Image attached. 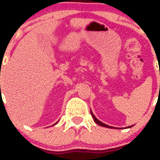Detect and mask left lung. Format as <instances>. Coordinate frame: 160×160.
Instances as JSON below:
<instances>
[{
	"mask_svg": "<svg viewBox=\"0 0 160 160\" xmlns=\"http://www.w3.org/2000/svg\"><path fill=\"white\" fill-rule=\"evenodd\" d=\"M90 114H91V115H92V117H93V120H94V122H96V123L98 124V125H101V126H103V127H106V128H114V127H112V126H109V125H106V124L102 123V122H100V121L98 120V119L97 118L95 117L94 115H93V112H92L91 110H90ZM132 126H133V125H131V126L127 127V128H131V127H132Z\"/></svg>",
	"mask_w": 160,
	"mask_h": 160,
	"instance_id": "8db88e82",
	"label": "left lung"
}]
</instances>
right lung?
<instances>
[{"label":"right lung","mask_w":160,"mask_h":160,"mask_svg":"<svg viewBox=\"0 0 160 160\" xmlns=\"http://www.w3.org/2000/svg\"><path fill=\"white\" fill-rule=\"evenodd\" d=\"M57 122H56V123H57ZM56 124H55V125H56Z\"/></svg>","instance_id":"right-lung-1"}]
</instances>
